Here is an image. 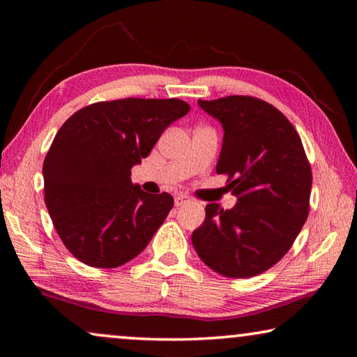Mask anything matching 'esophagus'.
<instances>
[{"mask_svg":"<svg viewBox=\"0 0 357 357\" xmlns=\"http://www.w3.org/2000/svg\"><path fill=\"white\" fill-rule=\"evenodd\" d=\"M189 202L190 198L187 195H183V193H179V195L174 197V204H176V206H184V204H187Z\"/></svg>","mask_w":357,"mask_h":357,"instance_id":"1","label":"esophagus"}]
</instances>
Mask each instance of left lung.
<instances>
[{"instance_id": "obj_1", "label": "left lung", "mask_w": 357, "mask_h": 357, "mask_svg": "<svg viewBox=\"0 0 357 357\" xmlns=\"http://www.w3.org/2000/svg\"><path fill=\"white\" fill-rule=\"evenodd\" d=\"M223 129L215 172L227 173L238 203L206 206L193 249L217 274L247 279L279 261L309 215L312 170L291 123L249 96L198 100Z\"/></svg>"}]
</instances>
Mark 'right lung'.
<instances>
[{
	"mask_svg": "<svg viewBox=\"0 0 357 357\" xmlns=\"http://www.w3.org/2000/svg\"><path fill=\"white\" fill-rule=\"evenodd\" d=\"M189 110L179 99L129 98L84 107L61 126L42 167L45 204L77 259L110 269L146 249L174 202L132 184L130 168Z\"/></svg>",
	"mask_w": 357,
	"mask_h": 357,
	"instance_id": "add662e5",
	"label": "right lung"
}]
</instances>
